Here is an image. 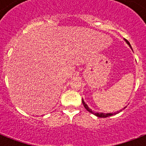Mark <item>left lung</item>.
I'll return each instance as SVG.
<instances>
[{"label":"left lung","mask_w":146,"mask_h":146,"mask_svg":"<svg viewBox=\"0 0 146 146\" xmlns=\"http://www.w3.org/2000/svg\"><path fill=\"white\" fill-rule=\"evenodd\" d=\"M125 42H126L128 43V45H129V46H131L130 43H129V42H128V40L125 39ZM82 103H83V104H84V108H85L87 109V111H88L90 112V113H93V114H95L96 116H98V117H110V116H112V115H114V114H116V113H107V114H105V113H94V112H93L92 111H91V109H90L89 108H88V106H87V104H86V103L84 102V100H82Z\"/></svg>","instance_id":"obj_1"}]
</instances>
